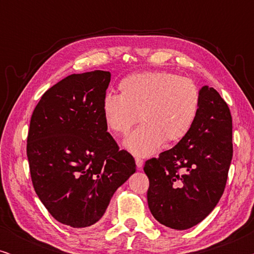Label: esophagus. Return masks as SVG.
<instances>
[{"instance_id": "esophagus-1", "label": "esophagus", "mask_w": 254, "mask_h": 254, "mask_svg": "<svg viewBox=\"0 0 254 254\" xmlns=\"http://www.w3.org/2000/svg\"><path fill=\"white\" fill-rule=\"evenodd\" d=\"M135 163H136L137 169H138V170H141V169H142V166H143V159L136 157V158H135Z\"/></svg>"}]
</instances>
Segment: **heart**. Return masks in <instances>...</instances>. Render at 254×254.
<instances>
[{
    "label": "heart",
    "mask_w": 254,
    "mask_h": 254,
    "mask_svg": "<svg viewBox=\"0 0 254 254\" xmlns=\"http://www.w3.org/2000/svg\"><path fill=\"white\" fill-rule=\"evenodd\" d=\"M120 96L107 95L102 113L106 127L116 136H126L138 121L142 124L125 141L136 156L152 155L161 145L185 137L196 119L200 91L190 78L169 71H145L124 78Z\"/></svg>",
    "instance_id": "heart-1"
}]
</instances>
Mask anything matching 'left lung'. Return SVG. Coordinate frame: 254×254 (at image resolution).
<instances>
[{
    "label": "left lung",
    "mask_w": 254,
    "mask_h": 254,
    "mask_svg": "<svg viewBox=\"0 0 254 254\" xmlns=\"http://www.w3.org/2000/svg\"><path fill=\"white\" fill-rule=\"evenodd\" d=\"M232 152L230 110L216 90L203 86L186 136L145 161L148 206L156 220L185 230L207 217L224 192Z\"/></svg>",
    "instance_id": "left-lung-1"
}]
</instances>
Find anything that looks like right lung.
<instances>
[{
  "instance_id": "right-lung-1",
  "label": "right lung",
  "mask_w": 254,
  "mask_h": 254,
  "mask_svg": "<svg viewBox=\"0 0 254 254\" xmlns=\"http://www.w3.org/2000/svg\"><path fill=\"white\" fill-rule=\"evenodd\" d=\"M111 74H72L41 96L27 134L26 154L37 195L58 222L95 224L118 187L136 170L103 119Z\"/></svg>"
}]
</instances>
